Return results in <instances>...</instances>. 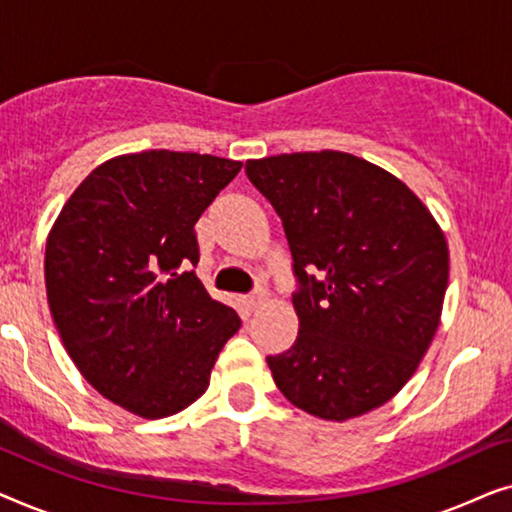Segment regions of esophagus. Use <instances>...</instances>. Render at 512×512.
<instances>
[{"label":"esophagus","instance_id":"34e87169","mask_svg":"<svg viewBox=\"0 0 512 512\" xmlns=\"http://www.w3.org/2000/svg\"><path fill=\"white\" fill-rule=\"evenodd\" d=\"M263 300H265L263 293H254V296L244 298V307H247L249 312H254V310H258V307L263 305Z\"/></svg>","mask_w":512,"mask_h":512}]
</instances>
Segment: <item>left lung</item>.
<instances>
[{
  "label": "left lung",
  "mask_w": 512,
  "mask_h": 512,
  "mask_svg": "<svg viewBox=\"0 0 512 512\" xmlns=\"http://www.w3.org/2000/svg\"><path fill=\"white\" fill-rule=\"evenodd\" d=\"M244 170L282 219L300 284L298 338L268 356L275 384L331 422L380 408L438 331L450 277L443 230L401 179L352 153H282Z\"/></svg>",
  "instance_id": "obj_1"
}]
</instances>
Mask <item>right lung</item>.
Segmentation results:
<instances>
[{
	"label": "right lung",
	"mask_w": 512,
	"mask_h": 512,
	"mask_svg": "<svg viewBox=\"0 0 512 512\" xmlns=\"http://www.w3.org/2000/svg\"><path fill=\"white\" fill-rule=\"evenodd\" d=\"M240 160L142 151L95 167L46 242V293L62 345L111 403L170 417L205 394L233 307L209 296L195 223Z\"/></svg>",
	"instance_id": "add662e5"
}]
</instances>
